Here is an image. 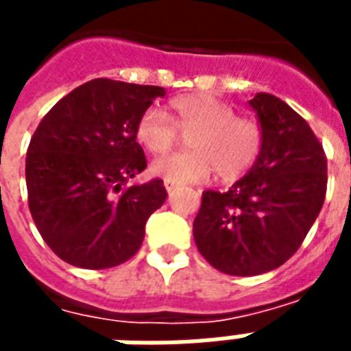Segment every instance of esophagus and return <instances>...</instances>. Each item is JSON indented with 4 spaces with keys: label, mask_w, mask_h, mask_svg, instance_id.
Here are the masks:
<instances>
[{
    "label": "esophagus",
    "mask_w": 351,
    "mask_h": 351,
    "mask_svg": "<svg viewBox=\"0 0 351 351\" xmlns=\"http://www.w3.org/2000/svg\"><path fill=\"white\" fill-rule=\"evenodd\" d=\"M178 188L175 182H169V180H165V189H167V193H173L175 189Z\"/></svg>",
    "instance_id": "esophagus-1"
}]
</instances>
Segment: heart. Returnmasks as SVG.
<instances>
[{"label": "heart", "mask_w": 351, "mask_h": 351, "mask_svg": "<svg viewBox=\"0 0 351 351\" xmlns=\"http://www.w3.org/2000/svg\"><path fill=\"white\" fill-rule=\"evenodd\" d=\"M188 134L186 152L152 165L154 175L175 184L206 180L215 171L221 182H234L253 167L264 149V128L247 115H236L217 96L193 93L171 98L167 113L147 110L136 124V139L154 156L167 154L180 134Z\"/></svg>", "instance_id": "obj_1"}]
</instances>
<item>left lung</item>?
<instances>
[{"label":"left lung","mask_w":351,"mask_h":351,"mask_svg":"<svg viewBox=\"0 0 351 351\" xmlns=\"http://www.w3.org/2000/svg\"><path fill=\"white\" fill-rule=\"evenodd\" d=\"M249 104L264 128L261 158L225 193L202 191L193 221L199 253L238 277L271 271L294 255L328 189V158L307 121L268 93Z\"/></svg>","instance_id":"1"}]
</instances>
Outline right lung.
<instances>
[{
	"instance_id": "obj_1",
	"label": "right lung",
	"mask_w": 351,
	"mask_h": 351,
	"mask_svg": "<svg viewBox=\"0 0 351 351\" xmlns=\"http://www.w3.org/2000/svg\"><path fill=\"white\" fill-rule=\"evenodd\" d=\"M163 87L96 77L61 98L31 137L25 184L43 240L72 266L104 269L141 247L167 199L163 180L126 186L147 169L136 124Z\"/></svg>"
}]
</instances>
